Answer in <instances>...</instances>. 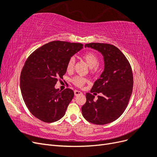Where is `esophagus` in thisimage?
I'll return each instance as SVG.
<instances>
[{
	"instance_id": "obj_1",
	"label": "esophagus",
	"mask_w": 157,
	"mask_h": 157,
	"mask_svg": "<svg viewBox=\"0 0 157 157\" xmlns=\"http://www.w3.org/2000/svg\"><path fill=\"white\" fill-rule=\"evenodd\" d=\"M74 94H75V96H78V95H80V94H82V92H80V91H78V90H75L74 91Z\"/></svg>"
}]
</instances>
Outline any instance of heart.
<instances>
[{"mask_svg":"<svg viewBox=\"0 0 157 157\" xmlns=\"http://www.w3.org/2000/svg\"><path fill=\"white\" fill-rule=\"evenodd\" d=\"M83 59L86 61L89 67L91 69V71L94 72L98 70V65L99 63V57L98 56L94 53L93 52H87L86 53L84 54L82 56ZM75 63V59L74 58H71L67 64V71H73L74 65ZM72 82L78 87H82L83 85L86 82L87 80L86 78L78 77H75L71 80Z\"/></svg>","mask_w":157,"mask_h":157,"instance_id":"1","label":"heart"}]
</instances>
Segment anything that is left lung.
Segmentation results:
<instances>
[{
    "label": "left lung",
    "instance_id": "1",
    "mask_svg": "<svg viewBox=\"0 0 157 157\" xmlns=\"http://www.w3.org/2000/svg\"><path fill=\"white\" fill-rule=\"evenodd\" d=\"M100 52L103 56L104 70L95 81L90 92L102 93L97 101L86 93V102L82 107L85 119L95 124L103 125L117 120L124 111L132 92L133 74L130 64L116 46L105 43L85 44Z\"/></svg>",
    "mask_w": 157,
    "mask_h": 157
}]
</instances>
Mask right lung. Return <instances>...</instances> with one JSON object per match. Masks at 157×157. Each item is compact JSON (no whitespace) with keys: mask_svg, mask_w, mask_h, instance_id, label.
I'll use <instances>...</instances> for the list:
<instances>
[{"mask_svg":"<svg viewBox=\"0 0 157 157\" xmlns=\"http://www.w3.org/2000/svg\"><path fill=\"white\" fill-rule=\"evenodd\" d=\"M83 48L80 43L52 41L28 57L20 75L23 100L33 116L44 122H54L64 115L74 96L70 88H55L63 78L68 61Z\"/></svg>","mask_w":157,"mask_h":157,"instance_id":"right-lung-1","label":"right lung"}]
</instances>
